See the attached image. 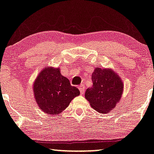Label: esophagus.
I'll return each instance as SVG.
<instances>
[{"label":"esophagus","instance_id":"1","mask_svg":"<svg viewBox=\"0 0 154 154\" xmlns=\"http://www.w3.org/2000/svg\"><path fill=\"white\" fill-rule=\"evenodd\" d=\"M79 91H80V93L82 94H84V92H85V87L83 86V85H80V86H79Z\"/></svg>","mask_w":154,"mask_h":154}]
</instances>
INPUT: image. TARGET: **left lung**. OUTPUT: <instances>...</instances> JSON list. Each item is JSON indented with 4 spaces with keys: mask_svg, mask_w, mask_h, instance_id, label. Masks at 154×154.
<instances>
[{
    "mask_svg": "<svg viewBox=\"0 0 154 154\" xmlns=\"http://www.w3.org/2000/svg\"><path fill=\"white\" fill-rule=\"evenodd\" d=\"M93 86L85 92V98L98 112L107 114L114 109L123 93V82L112 69L97 67L91 75Z\"/></svg>",
    "mask_w": 154,
    "mask_h": 154,
    "instance_id": "1",
    "label": "left lung"
}]
</instances>
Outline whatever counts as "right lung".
<instances>
[{
	"label": "right lung",
	"instance_id": "1",
	"mask_svg": "<svg viewBox=\"0 0 154 154\" xmlns=\"http://www.w3.org/2000/svg\"><path fill=\"white\" fill-rule=\"evenodd\" d=\"M32 88L39 108L49 115L62 113L79 95V89L61 75L60 68L48 66L37 77Z\"/></svg>",
	"mask_w": 154,
	"mask_h": 154
}]
</instances>
